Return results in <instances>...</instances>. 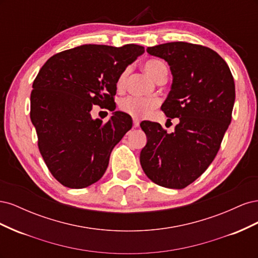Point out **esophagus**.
I'll list each match as a JSON object with an SVG mask.
<instances>
[{
  "instance_id": "1",
  "label": "esophagus",
  "mask_w": 258,
  "mask_h": 258,
  "mask_svg": "<svg viewBox=\"0 0 258 258\" xmlns=\"http://www.w3.org/2000/svg\"><path fill=\"white\" fill-rule=\"evenodd\" d=\"M139 126H140V121H139V119L134 118V127H135V128H137V127H139Z\"/></svg>"
}]
</instances>
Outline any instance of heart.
I'll use <instances>...</instances> for the list:
<instances>
[{
    "mask_svg": "<svg viewBox=\"0 0 258 258\" xmlns=\"http://www.w3.org/2000/svg\"><path fill=\"white\" fill-rule=\"evenodd\" d=\"M144 70L156 82L166 80L168 75V68L162 61L157 59H150L144 63ZM129 69H124L117 79V87L121 88L126 83ZM160 101L157 98H140V97H126L120 100L119 107L124 113H127L136 118H142L150 115L156 107H158Z\"/></svg>",
    "mask_w": 258,
    "mask_h": 258,
    "instance_id": "heart-1",
    "label": "heart"
}]
</instances>
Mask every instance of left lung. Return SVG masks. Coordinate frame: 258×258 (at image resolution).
<instances>
[{
    "label": "left lung",
    "instance_id": "1",
    "mask_svg": "<svg viewBox=\"0 0 258 258\" xmlns=\"http://www.w3.org/2000/svg\"><path fill=\"white\" fill-rule=\"evenodd\" d=\"M146 51L170 66L173 83L161 111L178 123L172 134L158 122L140 123L147 137L140 162L154 183L182 189L205 172L220 150L231 121L235 82L225 60L206 46L172 42Z\"/></svg>",
    "mask_w": 258,
    "mask_h": 258
}]
</instances>
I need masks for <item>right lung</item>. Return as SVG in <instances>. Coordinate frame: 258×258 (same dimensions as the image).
Wrapping results in <instances>:
<instances>
[{
	"instance_id": "obj_1",
	"label": "right lung",
	"mask_w": 258,
	"mask_h": 258,
	"mask_svg": "<svg viewBox=\"0 0 258 258\" xmlns=\"http://www.w3.org/2000/svg\"><path fill=\"white\" fill-rule=\"evenodd\" d=\"M143 52L136 44L82 45L53 54L35 77L31 121L46 166L63 186L85 188L103 176L114 146L132 127L128 114L115 112L117 79ZM92 105L114 111L111 119L93 121Z\"/></svg>"
}]
</instances>
